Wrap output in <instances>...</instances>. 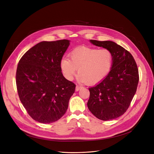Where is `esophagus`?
Masks as SVG:
<instances>
[{
	"label": "esophagus",
	"instance_id": "obj_1",
	"mask_svg": "<svg viewBox=\"0 0 154 154\" xmlns=\"http://www.w3.org/2000/svg\"><path fill=\"white\" fill-rule=\"evenodd\" d=\"M82 86H79V85H77L76 86V88H75V90H76V91H78L81 88H82Z\"/></svg>",
	"mask_w": 154,
	"mask_h": 154
}]
</instances>
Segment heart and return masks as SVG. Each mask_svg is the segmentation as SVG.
Returning <instances> with one entry per match:
<instances>
[{"mask_svg":"<svg viewBox=\"0 0 154 154\" xmlns=\"http://www.w3.org/2000/svg\"><path fill=\"white\" fill-rule=\"evenodd\" d=\"M70 60L63 58L60 68L63 75L72 81L78 69L77 80L89 85L97 84L109 75L114 62V55L108 49L79 47L70 53Z\"/></svg>","mask_w":154,"mask_h":154,"instance_id":"obj_1","label":"heart"}]
</instances>
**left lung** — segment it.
Wrapping results in <instances>:
<instances>
[{
    "label": "left lung",
    "mask_w": 154,
    "mask_h": 154,
    "mask_svg": "<svg viewBox=\"0 0 154 154\" xmlns=\"http://www.w3.org/2000/svg\"><path fill=\"white\" fill-rule=\"evenodd\" d=\"M90 42L110 50L114 62L109 75L89 89L88 107L100 120H112L126 112L134 97L139 81L138 66L132 54L116 42L96 40Z\"/></svg>",
    "instance_id": "8db88e82"
}]
</instances>
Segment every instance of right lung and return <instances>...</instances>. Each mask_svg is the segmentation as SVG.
Segmentation results:
<instances>
[{
  "instance_id": "obj_1",
  "label": "right lung",
  "mask_w": 154,
  "mask_h": 154,
  "mask_svg": "<svg viewBox=\"0 0 154 154\" xmlns=\"http://www.w3.org/2000/svg\"><path fill=\"white\" fill-rule=\"evenodd\" d=\"M70 45L68 40L42 41L21 57L16 82L21 103L38 122L49 124L63 116L75 92V84L63 75L60 61Z\"/></svg>"
}]
</instances>
